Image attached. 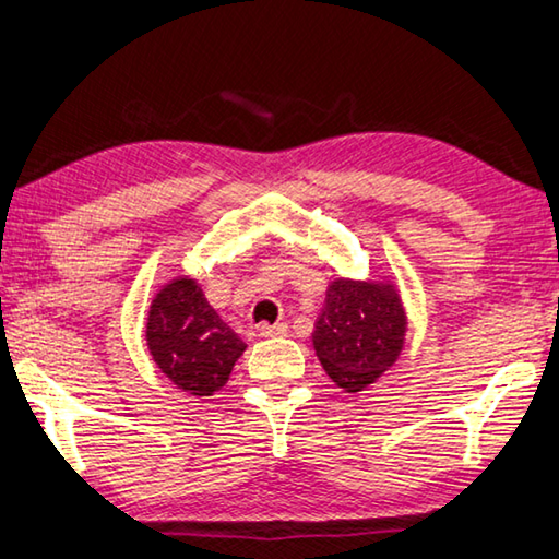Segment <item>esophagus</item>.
I'll use <instances>...</instances> for the list:
<instances>
[{
    "label": "esophagus",
    "instance_id": "esophagus-1",
    "mask_svg": "<svg viewBox=\"0 0 559 559\" xmlns=\"http://www.w3.org/2000/svg\"><path fill=\"white\" fill-rule=\"evenodd\" d=\"M259 337H286L288 334V324L278 322V324H259L257 328Z\"/></svg>",
    "mask_w": 559,
    "mask_h": 559
}]
</instances>
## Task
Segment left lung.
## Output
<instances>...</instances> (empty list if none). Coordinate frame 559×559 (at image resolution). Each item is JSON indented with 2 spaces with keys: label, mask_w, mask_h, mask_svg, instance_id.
<instances>
[{
  "label": "left lung",
  "mask_w": 559,
  "mask_h": 559,
  "mask_svg": "<svg viewBox=\"0 0 559 559\" xmlns=\"http://www.w3.org/2000/svg\"><path fill=\"white\" fill-rule=\"evenodd\" d=\"M408 318L391 281L334 278L314 320L312 347L328 377L359 393L401 357Z\"/></svg>",
  "instance_id": "8db88e82"
}]
</instances>
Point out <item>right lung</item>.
Returning <instances> with one entry per match:
<instances>
[{
	"label": "right lung",
	"mask_w": 559,
	"mask_h": 559,
	"mask_svg": "<svg viewBox=\"0 0 559 559\" xmlns=\"http://www.w3.org/2000/svg\"><path fill=\"white\" fill-rule=\"evenodd\" d=\"M151 359L166 377L195 399H205L229 381L247 344L210 306L195 278L168 281L146 314Z\"/></svg>",
	"instance_id": "obj_1"
}]
</instances>
